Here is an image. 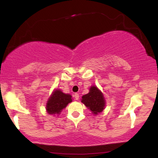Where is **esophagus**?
Returning a JSON list of instances; mask_svg holds the SVG:
<instances>
[{"instance_id":"esophagus-1","label":"esophagus","mask_w":158,"mask_h":158,"mask_svg":"<svg viewBox=\"0 0 158 158\" xmlns=\"http://www.w3.org/2000/svg\"><path fill=\"white\" fill-rule=\"evenodd\" d=\"M74 97H75V100H78V98H79V94H77V93H76V94H74Z\"/></svg>"}]
</instances>
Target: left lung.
Segmentation results:
<instances>
[{
    "label": "left lung",
    "instance_id": "obj_1",
    "mask_svg": "<svg viewBox=\"0 0 158 158\" xmlns=\"http://www.w3.org/2000/svg\"><path fill=\"white\" fill-rule=\"evenodd\" d=\"M81 102L90 109L94 115H98L106 106V100L103 93L97 86H90L89 93L82 96Z\"/></svg>",
    "mask_w": 158,
    "mask_h": 158
}]
</instances>
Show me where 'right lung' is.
<instances>
[{
    "instance_id": "right-lung-1",
    "label": "right lung",
    "mask_w": 158,
    "mask_h": 158,
    "mask_svg": "<svg viewBox=\"0 0 158 158\" xmlns=\"http://www.w3.org/2000/svg\"><path fill=\"white\" fill-rule=\"evenodd\" d=\"M72 101L71 95L64 94L60 89H55L47 101L46 111L52 115H60L62 109Z\"/></svg>"
}]
</instances>
